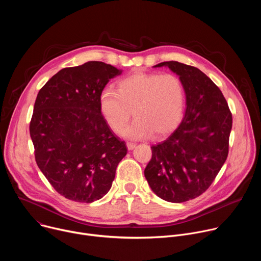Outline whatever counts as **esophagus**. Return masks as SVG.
<instances>
[{
  "mask_svg": "<svg viewBox=\"0 0 261 261\" xmlns=\"http://www.w3.org/2000/svg\"><path fill=\"white\" fill-rule=\"evenodd\" d=\"M135 146H136V143H134V142H127L128 150H133Z\"/></svg>",
  "mask_w": 261,
  "mask_h": 261,
  "instance_id": "esophagus-1",
  "label": "esophagus"
}]
</instances>
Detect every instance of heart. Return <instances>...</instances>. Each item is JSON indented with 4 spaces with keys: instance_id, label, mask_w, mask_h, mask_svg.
I'll return each mask as SVG.
<instances>
[{
    "instance_id": "1",
    "label": "heart",
    "mask_w": 261,
    "mask_h": 261,
    "mask_svg": "<svg viewBox=\"0 0 261 261\" xmlns=\"http://www.w3.org/2000/svg\"><path fill=\"white\" fill-rule=\"evenodd\" d=\"M185 103V87L173 73L136 72L120 80L117 91L104 89L99 96L100 113L114 131H120L132 114L136 117L121 131L129 138L168 134L178 124Z\"/></svg>"
}]
</instances>
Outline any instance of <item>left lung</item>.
<instances>
[{"label": "left lung", "instance_id": "8db88e82", "mask_svg": "<svg viewBox=\"0 0 261 261\" xmlns=\"http://www.w3.org/2000/svg\"><path fill=\"white\" fill-rule=\"evenodd\" d=\"M179 76L186 92L185 117L164 141L151 146L144 176L169 202H184L205 192L228 156L232 115L220 89L198 68L163 62Z\"/></svg>", "mask_w": 261, "mask_h": 261}]
</instances>
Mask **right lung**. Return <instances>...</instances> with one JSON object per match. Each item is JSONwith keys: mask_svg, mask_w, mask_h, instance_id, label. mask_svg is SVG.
I'll list each match as a JSON object with an SVG mask.
<instances>
[{"mask_svg": "<svg viewBox=\"0 0 261 261\" xmlns=\"http://www.w3.org/2000/svg\"><path fill=\"white\" fill-rule=\"evenodd\" d=\"M116 67L92 61L60 70L37 95L30 122L35 160L55 190L65 198L90 203L111 188L126 156L103 119L99 96Z\"/></svg>", "mask_w": 261, "mask_h": 261, "instance_id": "add662e5", "label": "right lung"}]
</instances>
